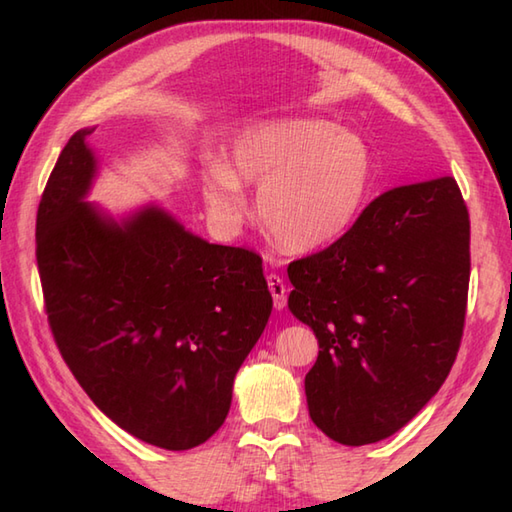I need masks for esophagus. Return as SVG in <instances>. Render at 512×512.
I'll return each mask as SVG.
<instances>
[{
    "instance_id": "34e87169",
    "label": "esophagus",
    "mask_w": 512,
    "mask_h": 512,
    "mask_svg": "<svg viewBox=\"0 0 512 512\" xmlns=\"http://www.w3.org/2000/svg\"><path fill=\"white\" fill-rule=\"evenodd\" d=\"M268 290H270V295H273L275 308H277V310L286 308L288 288H286V284H284V279H281V277L275 275V273H270V275H268Z\"/></svg>"
}]
</instances>
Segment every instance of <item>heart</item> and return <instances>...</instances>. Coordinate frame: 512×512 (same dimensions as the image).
Segmentation results:
<instances>
[{
	"label": "heart",
	"instance_id": "heart-1",
	"mask_svg": "<svg viewBox=\"0 0 512 512\" xmlns=\"http://www.w3.org/2000/svg\"><path fill=\"white\" fill-rule=\"evenodd\" d=\"M369 171L367 147L328 121L286 118L248 127L228 151L226 165L204 173L202 191L224 220L242 217V182L259 184V215L286 250L330 244L352 224Z\"/></svg>",
	"mask_w": 512,
	"mask_h": 512
}]
</instances>
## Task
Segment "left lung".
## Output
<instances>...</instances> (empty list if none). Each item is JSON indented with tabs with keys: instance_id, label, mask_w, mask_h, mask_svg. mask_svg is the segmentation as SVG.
Listing matches in <instances>:
<instances>
[{
	"instance_id": "8db88e82",
	"label": "left lung",
	"mask_w": 512,
	"mask_h": 512,
	"mask_svg": "<svg viewBox=\"0 0 512 512\" xmlns=\"http://www.w3.org/2000/svg\"><path fill=\"white\" fill-rule=\"evenodd\" d=\"M288 277V308L319 339L306 374L312 422L347 447L389 438L436 396L462 343L471 220L458 182L380 193Z\"/></svg>"
}]
</instances>
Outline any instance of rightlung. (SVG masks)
<instances>
[{
  "instance_id": "1",
  "label": "right lung",
  "mask_w": 512,
  "mask_h": 512,
  "mask_svg": "<svg viewBox=\"0 0 512 512\" xmlns=\"http://www.w3.org/2000/svg\"><path fill=\"white\" fill-rule=\"evenodd\" d=\"M76 132L37 209L48 323L74 378L118 427L169 451L209 440L273 297L255 250L209 244L147 206L116 224L85 202L96 160Z\"/></svg>"
}]
</instances>
